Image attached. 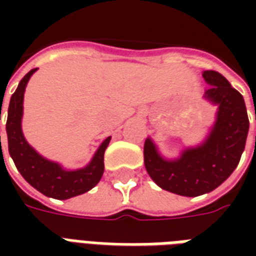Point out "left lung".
<instances>
[{
    "mask_svg": "<svg viewBox=\"0 0 256 256\" xmlns=\"http://www.w3.org/2000/svg\"><path fill=\"white\" fill-rule=\"evenodd\" d=\"M203 78L208 84L204 98L218 106L214 124L203 142L185 148L172 160L160 155L150 137L144 144L150 177L162 189L186 198L210 193L230 177L246 148L250 128L244 98L228 79L216 71H204Z\"/></svg>",
    "mask_w": 256,
    "mask_h": 256,
    "instance_id": "8db88e82",
    "label": "left lung"
}]
</instances>
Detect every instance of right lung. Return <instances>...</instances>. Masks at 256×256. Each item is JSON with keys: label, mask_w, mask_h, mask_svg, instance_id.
<instances>
[{"label": "right lung", "mask_w": 256, "mask_h": 256, "mask_svg": "<svg viewBox=\"0 0 256 256\" xmlns=\"http://www.w3.org/2000/svg\"><path fill=\"white\" fill-rule=\"evenodd\" d=\"M36 70L38 68H34L30 72L26 74L9 101L6 119L9 155L14 159L16 168L32 188H36L38 192L48 198L66 200L86 193L100 182L104 172V152L111 141V137H106L101 142L89 164L76 170H67L58 162L49 160L40 155L27 142L22 130L26 86Z\"/></svg>", "instance_id": "1"}]
</instances>
